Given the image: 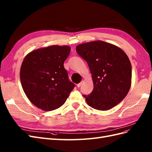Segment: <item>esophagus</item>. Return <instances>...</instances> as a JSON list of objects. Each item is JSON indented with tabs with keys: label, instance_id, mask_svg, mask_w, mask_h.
<instances>
[{
	"label": "esophagus",
	"instance_id": "obj_1",
	"mask_svg": "<svg viewBox=\"0 0 152 152\" xmlns=\"http://www.w3.org/2000/svg\"><path fill=\"white\" fill-rule=\"evenodd\" d=\"M82 83H83V82H81V83H79V84H77V88H80V86L82 85Z\"/></svg>",
	"mask_w": 152,
	"mask_h": 152
}]
</instances>
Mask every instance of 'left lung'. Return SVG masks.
<instances>
[{
  "label": "left lung",
  "mask_w": 152,
  "mask_h": 152,
  "mask_svg": "<svg viewBox=\"0 0 152 152\" xmlns=\"http://www.w3.org/2000/svg\"><path fill=\"white\" fill-rule=\"evenodd\" d=\"M77 54L87 62L94 88L83 95L92 108L106 110L124 99L131 86L132 66L121 48L102 41L85 43L76 47Z\"/></svg>",
  "instance_id": "left-lung-1"
}]
</instances>
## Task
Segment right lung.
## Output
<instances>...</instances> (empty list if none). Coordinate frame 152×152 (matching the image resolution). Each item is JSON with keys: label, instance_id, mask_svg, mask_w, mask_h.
<instances>
[{"label": "right lung", "instance_id": "obj_1", "mask_svg": "<svg viewBox=\"0 0 152 152\" xmlns=\"http://www.w3.org/2000/svg\"><path fill=\"white\" fill-rule=\"evenodd\" d=\"M68 46L53 45L31 52L20 68V81L26 96L38 108L51 111L62 106L75 86L68 79L64 62Z\"/></svg>", "mask_w": 152, "mask_h": 152}]
</instances>
